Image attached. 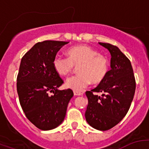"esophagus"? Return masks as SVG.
<instances>
[{"label": "esophagus", "instance_id": "obj_1", "mask_svg": "<svg viewBox=\"0 0 149 149\" xmlns=\"http://www.w3.org/2000/svg\"><path fill=\"white\" fill-rule=\"evenodd\" d=\"M84 91H73V94L75 96H82L84 94Z\"/></svg>", "mask_w": 149, "mask_h": 149}]
</instances>
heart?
I'll use <instances>...</instances> for the list:
<instances>
[{
    "label": "heart",
    "instance_id": "heart-1",
    "mask_svg": "<svg viewBox=\"0 0 149 149\" xmlns=\"http://www.w3.org/2000/svg\"><path fill=\"white\" fill-rule=\"evenodd\" d=\"M68 58L56 56L53 60L55 71L66 76L77 67L79 74L68 78L66 86L73 91H81L90 84L102 82L109 71V61L104 55L87 45H79L70 48L67 52Z\"/></svg>",
    "mask_w": 149,
    "mask_h": 149
}]
</instances>
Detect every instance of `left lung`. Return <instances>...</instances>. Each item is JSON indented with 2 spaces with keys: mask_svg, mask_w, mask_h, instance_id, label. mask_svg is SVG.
Returning <instances> with one entry per match:
<instances>
[{
  "mask_svg": "<svg viewBox=\"0 0 149 149\" xmlns=\"http://www.w3.org/2000/svg\"><path fill=\"white\" fill-rule=\"evenodd\" d=\"M111 54V70L95 88L86 91L88 106L86 120L92 127L107 130L123 119L130 109L136 91V79L130 60L118 47L99 42ZM102 92V97L93 94Z\"/></svg>",
  "mask_w": 149,
  "mask_h": 149,
  "instance_id": "1",
  "label": "left lung"
}]
</instances>
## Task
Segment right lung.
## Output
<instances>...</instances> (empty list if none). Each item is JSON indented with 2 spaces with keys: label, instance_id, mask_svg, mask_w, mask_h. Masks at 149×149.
I'll use <instances>...</instances> for the list:
<instances>
[{
  "label": "right lung",
  "instance_id": "right-lung-1",
  "mask_svg": "<svg viewBox=\"0 0 149 149\" xmlns=\"http://www.w3.org/2000/svg\"><path fill=\"white\" fill-rule=\"evenodd\" d=\"M68 43L37 42L21 61L16 83L19 102L27 119L40 130H52L62 123L73 96L70 88L58 89L63 81L53 67L57 52Z\"/></svg>",
  "mask_w": 149,
  "mask_h": 149
}]
</instances>
